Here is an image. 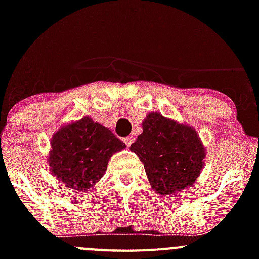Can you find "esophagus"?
Masks as SVG:
<instances>
[{"mask_svg":"<svg viewBox=\"0 0 259 259\" xmlns=\"http://www.w3.org/2000/svg\"><path fill=\"white\" fill-rule=\"evenodd\" d=\"M133 142H134V138H133V137H126V138H124V143H125V144H126L127 148H129V146L133 144Z\"/></svg>","mask_w":259,"mask_h":259,"instance_id":"esophagus-1","label":"esophagus"}]
</instances>
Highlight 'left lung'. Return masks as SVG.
I'll return each instance as SVG.
<instances>
[{"label":"left lung","instance_id":"obj_1","mask_svg":"<svg viewBox=\"0 0 259 259\" xmlns=\"http://www.w3.org/2000/svg\"><path fill=\"white\" fill-rule=\"evenodd\" d=\"M130 150L144 164L153 189L166 195L192 185L203 169L205 156L194 129L158 113L146 116L143 133Z\"/></svg>","mask_w":259,"mask_h":259}]
</instances>
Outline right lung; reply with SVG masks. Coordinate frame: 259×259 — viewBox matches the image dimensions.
I'll return each instance as SVG.
<instances>
[{"instance_id": "obj_1", "label": "right lung", "mask_w": 259, "mask_h": 259, "mask_svg": "<svg viewBox=\"0 0 259 259\" xmlns=\"http://www.w3.org/2000/svg\"><path fill=\"white\" fill-rule=\"evenodd\" d=\"M51 173L72 189H90L105 174L108 161L125 144L90 117L61 127L51 140Z\"/></svg>"}]
</instances>
